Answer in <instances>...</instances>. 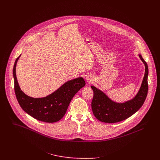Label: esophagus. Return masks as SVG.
Returning <instances> with one entry per match:
<instances>
[{"instance_id":"34e87169","label":"esophagus","mask_w":160,"mask_h":160,"mask_svg":"<svg viewBox=\"0 0 160 160\" xmlns=\"http://www.w3.org/2000/svg\"><path fill=\"white\" fill-rule=\"evenodd\" d=\"M86 81L88 83H91L92 82V79L90 78H86Z\"/></svg>"}]
</instances>
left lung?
Wrapping results in <instances>:
<instances>
[{
  "instance_id": "left-lung-1",
  "label": "left lung",
  "mask_w": 160,
  "mask_h": 160,
  "mask_svg": "<svg viewBox=\"0 0 160 160\" xmlns=\"http://www.w3.org/2000/svg\"><path fill=\"white\" fill-rule=\"evenodd\" d=\"M140 58L144 63L145 71L141 87L137 95L131 100L124 103H116L112 100L108 96L94 86H91L93 91V97L92 101V110L95 118L103 122L114 123L131 116L143 105L148 93V68L146 62L141 55Z\"/></svg>"
}]
</instances>
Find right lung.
<instances>
[{
  "label": "right lung",
  "instance_id": "right-lung-1",
  "mask_svg": "<svg viewBox=\"0 0 160 160\" xmlns=\"http://www.w3.org/2000/svg\"><path fill=\"white\" fill-rule=\"evenodd\" d=\"M16 59L13 69L14 89L17 100L23 110L36 119L46 122H55L65 114L69 104L74 95L82 88L86 82L82 78L69 81L56 91L43 98H32L23 92L16 76Z\"/></svg>",
  "mask_w": 160,
  "mask_h": 160
}]
</instances>
